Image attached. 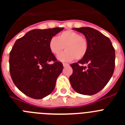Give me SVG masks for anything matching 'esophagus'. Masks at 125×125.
I'll return each mask as SVG.
<instances>
[{"instance_id":"obj_1","label":"esophagus","mask_w":125,"mask_h":125,"mask_svg":"<svg viewBox=\"0 0 125 125\" xmlns=\"http://www.w3.org/2000/svg\"><path fill=\"white\" fill-rule=\"evenodd\" d=\"M62 65H63L64 67H66V66H69V64H68V63H64H64H62Z\"/></svg>"}]
</instances>
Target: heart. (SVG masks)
Returning a JSON list of instances; mask_svg holds the SVG:
<instances>
[{"mask_svg":"<svg viewBox=\"0 0 125 125\" xmlns=\"http://www.w3.org/2000/svg\"><path fill=\"white\" fill-rule=\"evenodd\" d=\"M66 51L57 57L61 61L81 60L85 57L88 50L87 39L78 32L68 30L59 34L57 38L52 37L49 42V48L52 54L58 55L64 49Z\"/></svg>","mask_w":125,"mask_h":125,"instance_id":"heart-1","label":"heart"}]
</instances>
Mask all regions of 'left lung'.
I'll return each instance as SVG.
<instances>
[{"instance_id": "8db88e82", "label": "left lung", "mask_w": 125, "mask_h": 125, "mask_svg": "<svg viewBox=\"0 0 125 125\" xmlns=\"http://www.w3.org/2000/svg\"><path fill=\"white\" fill-rule=\"evenodd\" d=\"M73 29L84 35L88 50L84 58L71 64L73 71L69 81L76 92L93 95L101 91L113 76L115 51L110 39L94 29L86 27Z\"/></svg>"}]
</instances>
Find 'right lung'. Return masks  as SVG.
Instances as JSON below:
<instances>
[{"label":"right lung","mask_w":125,"mask_h":125,"mask_svg":"<svg viewBox=\"0 0 125 125\" xmlns=\"http://www.w3.org/2000/svg\"><path fill=\"white\" fill-rule=\"evenodd\" d=\"M64 28L33 29L15 41L10 52L11 78L20 91L34 99H42L52 92L62 71L49 48L53 36Z\"/></svg>","instance_id":"obj_1"}]
</instances>
